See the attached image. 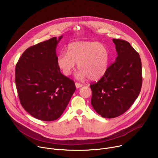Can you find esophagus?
Listing matches in <instances>:
<instances>
[{
    "label": "esophagus",
    "mask_w": 158,
    "mask_h": 158,
    "mask_svg": "<svg viewBox=\"0 0 158 158\" xmlns=\"http://www.w3.org/2000/svg\"><path fill=\"white\" fill-rule=\"evenodd\" d=\"M75 85H76V88H80V87H81L83 85H82V84H80V83L76 82V83H75Z\"/></svg>",
    "instance_id": "obj_1"
}]
</instances>
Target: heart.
Wrapping results in <instances>:
<instances>
[{
  "mask_svg": "<svg viewBox=\"0 0 158 158\" xmlns=\"http://www.w3.org/2000/svg\"><path fill=\"white\" fill-rule=\"evenodd\" d=\"M110 60V53L104 44L93 41H76L71 43L66 52L60 53L57 65L62 74L69 76L76 64L80 70L79 78L88 77L91 81L100 79L106 73Z\"/></svg>",
  "mask_w": 158,
  "mask_h": 158,
  "instance_id": "1",
  "label": "heart"
}]
</instances>
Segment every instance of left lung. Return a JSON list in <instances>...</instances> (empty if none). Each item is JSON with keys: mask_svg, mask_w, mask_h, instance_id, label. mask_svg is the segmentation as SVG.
<instances>
[{"mask_svg": "<svg viewBox=\"0 0 158 158\" xmlns=\"http://www.w3.org/2000/svg\"><path fill=\"white\" fill-rule=\"evenodd\" d=\"M118 56L102 78L90 85L91 104L104 118H114L127 110L142 85L141 60L139 54L124 40L113 39Z\"/></svg>", "mask_w": 158, "mask_h": 158, "instance_id": "1", "label": "left lung"}]
</instances>
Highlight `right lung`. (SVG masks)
Masks as SVG:
<instances>
[{
  "mask_svg": "<svg viewBox=\"0 0 158 158\" xmlns=\"http://www.w3.org/2000/svg\"><path fill=\"white\" fill-rule=\"evenodd\" d=\"M62 35L27 49L15 67V84L22 106L34 118L57 119L76 91L73 81L57 65L56 48Z\"/></svg>",
  "mask_w": 158,
  "mask_h": 158,
  "instance_id": "add662e5",
  "label": "right lung"
}]
</instances>
